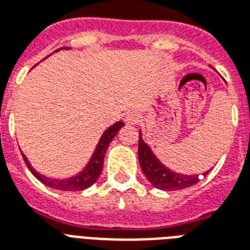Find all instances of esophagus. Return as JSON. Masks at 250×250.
<instances>
[{
    "mask_svg": "<svg viewBox=\"0 0 250 250\" xmlns=\"http://www.w3.org/2000/svg\"><path fill=\"white\" fill-rule=\"evenodd\" d=\"M139 121H141V116H139L137 112H129V113H126V116H125V123H126L127 125H137Z\"/></svg>",
    "mask_w": 250,
    "mask_h": 250,
    "instance_id": "1",
    "label": "esophagus"
}]
</instances>
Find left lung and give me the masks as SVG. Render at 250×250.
<instances>
[{
	"instance_id": "obj_1",
	"label": "left lung",
	"mask_w": 250,
	"mask_h": 250,
	"mask_svg": "<svg viewBox=\"0 0 250 250\" xmlns=\"http://www.w3.org/2000/svg\"><path fill=\"white\" fill-rule=\"evenodd\" d=\"M138 159L143 175L146 176V179L151 183L152 187L158 188L160 190H181L193 187L199 181L201 175H184L166 167L159 158L154 154L151 147L143 141L141 130H139ZM208 172L210 171L204 172L202 176L205 177Z\"/></svg>"
}]
</instances>
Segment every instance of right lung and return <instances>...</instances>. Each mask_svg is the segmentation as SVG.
I'll use <instances>...</instances> for the list:
<instances>
[{"instance_id": "1", "label": "right lung", "mask_w": 250, "mask_h": 250, "mask_svg": "<svg viewBox=\"0 0 250 250\" xmlns=\"http://www.w3.org/2000/svg\"><path fill=\"white\" fill-rule=\"evenodd\" d=\"M60 49H70V48H60ZM60 49L55 52H59ZM46 59V57H45ZM125 124L123 121H117L113 125L108 127L104 130L102 134L100 139H99L98 145L95 147L92 155L86 163V166L81 169V171L74 176L66 177V179H53V177H48L45 175H42L40 172H38L32 167V164L30 163V160L27 159V156L22 152L23 159L26 162L27 167L31 171V173L39 180L42 181L44 185L56 189V190H65V191H78V190H84L87 188H90L91 185H94L96 183V180L99 179V176L102 173L103 169V163H104V155L107 151L108 146L111 141L116 137V134L119 133V130L124 126Z\"/></svg>"}]
</instances>
